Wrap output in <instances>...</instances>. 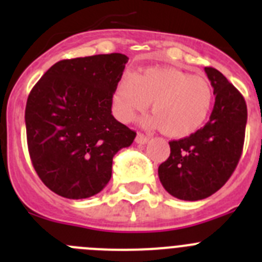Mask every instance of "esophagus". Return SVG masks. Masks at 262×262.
<instances>
[{
	"label": "esophagus",
	"mask_w": 262,
	"mask_h": 262,
	"mask_svg": "<svg viewBox=\"0 0 262 262\" xmlns=\"http://www.w3.org/2000/svg\"><path fill=\"white\" fill-rule=\"evenodd\" d=\"M148 140H149V138L145 135H143V134L139 133L138 135H136V143H138V144H145Z\"/></svg>",
	"instance_id": "34e87169"
}]
</instances>
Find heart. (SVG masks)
Wrapping results in <instances>:
<instances>
[{
	"label": "heart",
	"mask_w": 262,
	"mask_h": 262,
	"mask_svg": "<svg viewBox=\"0 0 262 262\" xmlns=\"http://www.w3.org/2000/svg\"><path fill=\"white\" fill-rule=\"evenodd\" d=\"M118 118L129 122L152 102L147 124L170 138H185L200 128L214 103V90L205 77L174 68H149L124 75L114 90Z\"/></svg>",
	"instance_id": "heart-1"
}]
</instances>
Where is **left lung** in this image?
I'll list each match as a JSON object with an SVG mask.
<instances>
[{
  "label": "left lung",
  "mask_w": 262,
  "mask_h": 262,
  "mask_svg": "<svg viewBox=\"0 0 262 262\" xmlns=\"http://www.w3.org/2000/svg\"><path fill=\"white\" fill-rule=\"evenodd\" d=\"M214 88L210 120L187 138L169 142L170 156L159 166L161 185L182 201L212 195L228 181L243 152L247 105L240 92L217 69L206 67Z\"/></svg>",
  "instance_id": "obj_1"
}]
</instances>
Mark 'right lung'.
<instances>
[{
	"mask_svg": "<svg viewBox=\"0 0 262 262\" xmlns=\"http://www.w3.org/2000/svg\"><path fill=\"white\" fill-rule=\"evenodd\" d=\"M128 57L122 53L61 60L27 98V145L43 184L68 200L96 195L111 178L113 157L136 133L111 114Z\"/></svg>",
	"mask_w": 262,
	"mask_h": 262,
	"instance_id": "obj_1",
	"label": "right lung"
}]
</instances>
